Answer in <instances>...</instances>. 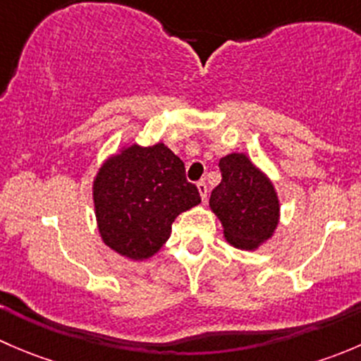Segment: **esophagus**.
I'll return each mask as SVG.
<instances>
[{
    "label": "esophagus",
    "mask_w": 361,
    "mask_h": 361,
    "mask_svg": "<svg viewBox=\"0 0 361 361\" xmlns=\"http://www.w3.org/2000/svg\"><path fill=\"white\" fill-rule=\"evenodd\" d=\"M197 188H199V194H201L202 201H206V197H207V185H206V181H199Z\"/></svg>",
    "instance_id": "esophagus-1"
}]
</instances>
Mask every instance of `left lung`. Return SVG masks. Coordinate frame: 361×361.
<instances>
[{"label": "left lung", "instance_id": "obj_1", "mask_svg": "<svg viewBox=\"0 0 361 361\" xmlns=\"http://www.w3.org/2000/svg\"><path fill=\"white\" fill-rule=\"evenodd\" d=\"M221 181L211 192L209 206L224 225L231 245L255 250L269 239L278 225L279 202L274 187L245 154L220 160Z\"/></svg>", "mask_w": 361, "mask_h": 361}]
</instances>
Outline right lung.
<instances>
[{
  "label": "right lung",
  "instance_id": "right-lung-1",
  "mask_svg": "<svg viewBox=\"0 0 361 361\" xmlns=\"http://www.w3.org/2000/svg\"><path fill=\"white\" fill-rule=\"evenodd\" d=\"M201 202L185 164L162 143L127 147L103 164L94 180V204L104 245L133 260L157 253L174 218Z\"/></svg>",
  "mask_w": 361,
  "mask_h": 361
}]
</instances>
